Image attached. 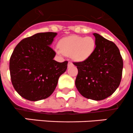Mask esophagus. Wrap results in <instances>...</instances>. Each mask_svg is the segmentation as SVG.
Masks as SVG:
<instances>
[{"mask_svg": "<svg viewBox=\"0 0 133 133\" xmlns=\"http://www.w3.org/2000/svg\"><path fill=\"white\" fill-rule=\"evenodd\" d=\"M72 65H73V63H72L71 62V61H69V62H68V66H72Z\"/></svg>", "mask_w": 133, "mask_h": 133, "instance_id": "1", "label": "esophagus"}]
</instances>
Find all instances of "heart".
<instances>
[{
    "instance_id": "b5f03b06",
    "label": "heart",
    "mask_w": 133,
    "mask_h": 133,
    "mask_svg": "<svg viewBox=\"0 0 133 133\" xmlns=\"http://www.w3.org/2000/svg\"><path fill=\"white\" fill-rule=\"evenodd\" d=\"M59 46L65 55L72 56L76 61H82L92 54L96 48V41L92 37L73 35L61 39Z\"/></svg>"
}]
</instances>
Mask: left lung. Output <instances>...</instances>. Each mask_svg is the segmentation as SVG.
Listing matches in <instances>:
<instances>
[{"instance_id": "left-lung-1", "label": "left lung", "mask_w": 133, "mask_h": 133, "mask_svg": "<svg viewBox=\"0 0 133 133\" xmlns=\"http://www.w3.org/2000/svg\"><path fill=\"white\" fill-rule=\"evenodd\" d=\"M96 48L85 61L73 62L78 74L76 87L85 98L102 100L112 95L120 84L123 70V59L119 49L112 41L98 34Z\"/></svg>"}]
</instances>
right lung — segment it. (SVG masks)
<instances>
[{
    "label": "right lung",
    "instance_id": "add662e5",
    "mask_svg": "<svg viewBox=\"0 0 133 133\" xmlns=\"http://www.w3.org/2000/svg\"><path fill=\"white\" fill-rule=\"evenodd\" d=\"M56 32L38 33L24 38L15 46L10 59V76L14 89L30 101L46 99L53 93L58 79L66 71L68 61L54 60L50 47Z\"/></svg>",
    "mask_w": 133,
    "mask_h": 133
}]
</instances>
